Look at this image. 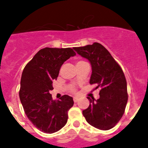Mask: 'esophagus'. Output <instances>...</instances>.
Here are the masks:
<instances>
[{
	"mask_svg": "<svg viewBox=\"0 0 148 148\" xmlns=\"http://www.w3.org/2000/svg\"><path fill=\"white\" fill-rule=\"evenodd\" d=\"M79 97H74V103H77V102H78V100H79Z\"/></svg>",
	"mask_w": 148,
	"mask_h": 148,
	"instance_id": "esophagus-1",
	"label": "esophagus"
}]
</instances>
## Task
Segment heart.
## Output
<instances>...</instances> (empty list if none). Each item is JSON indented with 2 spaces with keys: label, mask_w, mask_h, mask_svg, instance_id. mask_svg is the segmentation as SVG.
Segmentation results:
<instances>
[{
  "label": "heart",
  "mask_w": 148,
  "mask_h": 148,
  "mask_svg": "<svg viewBox=\"0 0 148 148\" xmlns=\"http://www.w3.org/2000/svg\"><path fill=\"white\" fill-rule=\"evenodd\" d=\"M82 62H84V61H77V64H79V63H82ZM71 91L72 92H75L76 90H75V89H74V88H71Z\"/></svg>",
  "instance_id": "obj_1"
}]
</instances>
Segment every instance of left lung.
I'll list each match as a JSON object with an SVG mask.
<instances>
[{"instance_id":"8db88e82","label":"left lung","mask_w":148,"mask_h":148,"mask_svg":"<svg viewBox=\"0 0 148 148\" xmlns=\"http://www.w3.org/2000/svg\"><path fill=\"white\" fill-rule=\"evenodd\" d=\"M81 56L89 60L92 66L90 84L100 89V98L87 97L90 106L82 110L86 121L101 130L112 129L120 121L128 100L127 80L119 64L101 44L74 48Z\"/></svg>"}]
</instances>
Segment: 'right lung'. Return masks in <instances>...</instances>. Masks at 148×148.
Masks as SVG:
<instances>
[{
  "label": "right lung",
  "instance_id": "right-lung-1",
  "mask_svg": "<svg viewBox=\"0 0 148 148\" xmlns=\"http://www.w3.org/2000/svg\"><path fill=\"white\" fill-rule=\"evenodd\" d=\"M76 55L70 48H45L40 50L25 66L21 74L19 98L25 114L33 125L45 133L58 132L68 120L73 98L64 95L53 100L50 91L53 89L62 64Z\"/></svg>",
  "mask_w": 148,
  "mask_h": 148
}]
</instances>
